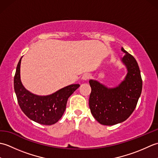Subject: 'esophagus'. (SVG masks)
<instances>
[{"mask_svg": "<svg viewBox=\"0 0 158 158\" xmlns=\"http://www.w3.org/2000/svg\"><path fill=\"white\" fill-rule=\"evenodd\" d=\"M89 75L88 73H85L84 74V75H83L82 77V79L83 80V81H87V80H88L89 79Z\"/></svg>", "mask_w": 158, "mask_h": 158, "instance_id": "34e87169", "label": "esophagus"}]
</instances>
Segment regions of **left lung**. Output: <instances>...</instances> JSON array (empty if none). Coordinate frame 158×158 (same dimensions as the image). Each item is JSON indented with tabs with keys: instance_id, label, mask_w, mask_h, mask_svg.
Here are the masks:
<instances>
[{
	"instance_id": "1",
	"label": "left lung",
	"mask_w": 158,
	"mask_h": 158,
	"mask_svg": "<svg viewBox=\"0 0 158 158\" xmlns=\"http://www.w3.org/2000/svg\"><path fill=\"white\" fill-rule=\"evenodd\" d=\"M122 58L127 75L120 84L108 88L96 80H89L92 88L89 106L94 117L105 126H113L126 120L135 110L141 94L143 81L136 60L123 48Z\"/></svg>"
}]
</instances>
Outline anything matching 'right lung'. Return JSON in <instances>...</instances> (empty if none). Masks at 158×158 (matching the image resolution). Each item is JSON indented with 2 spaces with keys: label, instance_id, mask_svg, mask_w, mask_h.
I'll use <instances>...</instances> for the list:
<instances>
[{
  "label": "right lung",
  "instance_id": "obj_1",
  "mask_svg": "<svg viewBox=\"0 0 158 158\" xmlns=\"http://www.w3.org/2000/svg\"><path fill=\"white\" fill-rule=\"evenodd\" d=\"M22 58L17 66L14 77V89L20 108L29 119L36 123L43 125L56 123L64 113L70 96L80 85H68L48 96L32 94L23 87L20 79Z\"/></svg>",
  "mask_w": 158,
  "mask_h": 158
}]
</instances>
